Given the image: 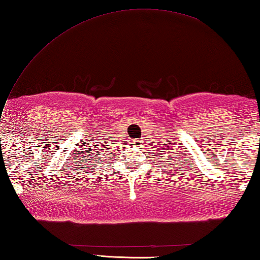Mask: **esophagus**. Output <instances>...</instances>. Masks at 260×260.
<instances>
[{
	"label": "esophagus",
	"mask_w": 260,
	"mask_h": 260,
	"mask_svg": "<svg viewBox=\"0 0 260 260\" xmlns=\"http://www.w3.org/2000/svg\"><path fill=\"white\" fill-rule=\"evenodd\" d=\"M141 140H134L133 142H132V144H133L134 146H141Z\"/></svg>",
	"instance_id": "obj_1"
}]
</instances>
